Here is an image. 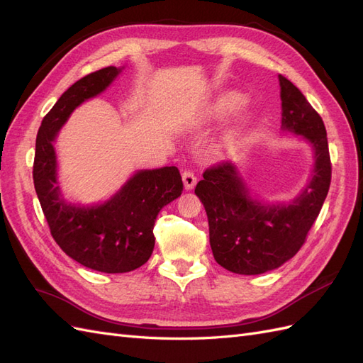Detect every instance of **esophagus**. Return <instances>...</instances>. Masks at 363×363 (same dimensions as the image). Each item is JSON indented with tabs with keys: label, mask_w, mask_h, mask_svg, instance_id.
Segmentation results:
<instances>
[{
	"label": "esophagus",
	"mask_w": 363,
	"mask_h": 363,
	"mask_svg": "<svg viewBox=\"0 0 363 363\" xmlns=\"http://www.w3.org/2000/svg\"><path fill=\"white\" fill-rule=\"evenodd\" d=\"M182 177H183V184H184V188L186 189H194V186L196 184V177H195V174L192 172V171H189V169H186V171H183V174H182Z\"/></svg>",
	"instance_id": "1"
}]
</instances>
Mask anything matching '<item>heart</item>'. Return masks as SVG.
Returning <instances> with one entry per match:
<instances>
[{"label":"heart","mask_w":363,"mask_h":363,"mask_svg":"<svg viewBox=\"0 0 363 363\" xmlns=\"http://www.w3.org/2000/svg\"><path fill=\"white\" fill-rule=\"evenodd\" d=\"M236 103H238V98H230L228 101H225V103H224V106H223V107H224V108H230V107H233Z\"/></svg>","instance_id":"1"}]
</instances>
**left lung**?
I'll return each mask as SVG.
<instances>
[{
    "label": "left lung",
    "instance_id": "obj_1",
    "mask_svg": "<svg viewBox=\"0 0 363 363\" xmlns=\"http://www.w3.org/2000/svg\"><path fill=\"white\" fill-rule=\"evenodd\" d=\"M281 130L311 142L315 167L306 189L286 204H265L248 195L232 162L207 168L195 194L204 204L215 260L223 268L256 276L276 269L303 247L320 215L332 180L327 131L321 116L283 75H279Z\"/></svg>",
    "mask_w": 363,
    "mask_h": 363
}]
</instances>
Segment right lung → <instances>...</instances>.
<instances>
[{"mask_svg":"<svg viewBox=\"0 0 363 363\" xmlns=\"http://www.w3.org/2000/svg\"><path fill=\"white\" fill-rule=\"evenodd\" d=\"M119 72L116 67L103 68L63 92L42 121L33 163L35 189L54 240L83 267L107 274L144 265L155 248L152 228L159 212L183 191L179 169L164 167L138 171L103 204L75 206L62 199L52 142L74 108L101 94Z\"/></svg>","mask_w":363,"mask_h":363,"instance_id":"right-lung-1","label":"right lung"}]
</instances>
